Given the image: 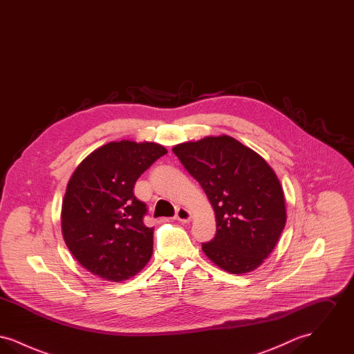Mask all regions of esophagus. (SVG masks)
Returning <instances> with one entry per match:
<instances>
[{
    "label": "esophagus",
    "instance_id": "esophagus-1",
    "mask_svg": "<svg viewBox=\"0 0 354 354\" xmlns=\"http://www.w3.org/2000/svg\"><path fill=\"white\" fill-rule=\"evenodd\" d=\"M191 218H192V214H191L189 209H187L185 207L178 208L176 215H175V219L179 220V221H182V223H188V221L191 220Z\"/></svg>",
    "mask_w": 354,
    "mask_h": 354
}]
</instances>
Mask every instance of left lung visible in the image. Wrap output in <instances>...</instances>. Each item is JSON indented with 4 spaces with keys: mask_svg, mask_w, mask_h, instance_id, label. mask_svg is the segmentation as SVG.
Masks as SVG:
<instances>
[{
    "mask_svg": "<svg viewBox=\"0 0 354 354\" xmlns=\"http://www.w3.org/2000/svg\"><path fill=\"white\" fill-rule=\"evenodd\" d=\"M202 185L216 218V235L203 252L234 274L259 268L286 223L280 180L263 156L228 135L205 136L172 149Z\"/></svg>",
    "mask_w": 354,
    "mask_h": 354,
    "instance_id": "obj_1",
    "label": "left lung"
}]
</instances>
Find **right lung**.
<instances>
[{
    "label": "right lung",
    "mask_w": 354,
    "mask_h": 354,
    "mask_svg": "<svg viewBox=\"0 0 354 354\" xmlns=\"http://www.w3.org/2000/svg\"><path fill=\"white\" fill-rule=\"evenodd\" d=\"M167 150L153 142L119 140L88 153L68 180L61 227L68 251L84 270L111 283L135 276L150 261L153 228L135 182Z\"/></svg>",
    "instance_id": "add662e5"
}]
</instances>
